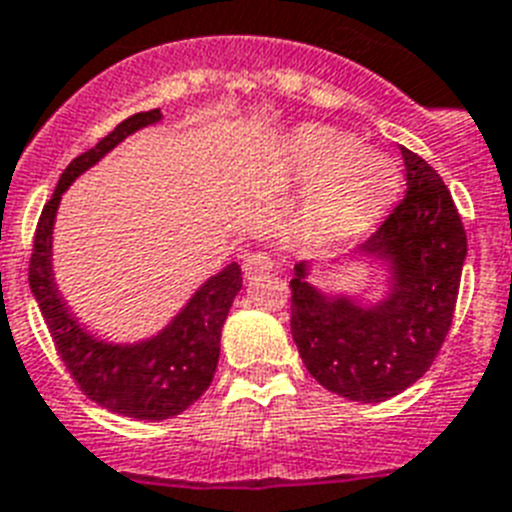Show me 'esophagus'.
Returning a JSON list of instances; mask_svg holds the SVG:
<instances>
[{
  "label": "esophagus",
  "instance_id": "obj_1",
  "mask_svg": "<svg viewBox=\"0 0 512 512\" xmlns=\"http://www.w3.org/2000/svg\"><path fill=\"white\" fill-rule=\"evenodd\" d=\"M272 269H274L272 253L256 251V253H248L246 259H243V272H246L248 280H253V277H261V274H266V272H272Z\"/></svg>",
  "mask_w": 512,
  "mask_h": 512
}]
</instances>
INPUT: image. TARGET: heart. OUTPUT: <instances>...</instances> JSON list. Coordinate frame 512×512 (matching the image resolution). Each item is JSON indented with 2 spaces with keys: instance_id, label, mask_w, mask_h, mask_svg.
Wrapping results in <instances>:
<instances>
[{
  "instance_id": "heart-1",
  "label": "heart",
  "mask_w": 512,
  "mask_h": 512,
  "mask_svg": "<svg viewBox=\"0 0 512 512\" xmlns=\"http://www.w3.org/2000/svg\"><path fill=\"white\" fill-rule=\"evenodd\" d=\"M285 159L298 180L316 183L308 219L322 230H361L382 217L398 193L400 175L390 156L361 149L337 130H298L287 141Z\"/></svg>"
}]
</instances>
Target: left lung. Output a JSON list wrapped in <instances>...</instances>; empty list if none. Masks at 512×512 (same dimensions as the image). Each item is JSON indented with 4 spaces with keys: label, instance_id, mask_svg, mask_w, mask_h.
I'll return each instance as SVG.
<instances>
[{
    "label": "left lung",
    "instance_id": "1",
    "mask_svg": "<svg viewBox=\"0 0 512 512\" xmlns=\"http://www.w3.org/2000/svg\"><path fill=\"white\" fill-rule=\"evenodd\" d=\"M403 201L361 253L390 264V293L374 306L327 298L308 282V264L290 280V332L308 374L340 398L382 403L424 377L453 324L466 230L434 167L408 149Z\"/></svg>",
    "mask_w": 512,
    "mask_h": 512
}]
</instances>
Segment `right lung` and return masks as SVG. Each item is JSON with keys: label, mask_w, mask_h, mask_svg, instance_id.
Masks as SVG:
<instances>
[{"label": "right lung", "mask_w": 512, "mask_h": 512, "mask_svg": "<svg viewBox=\"0 0 512 512\" xmlns=\"http://www.w3.org/2000/svg\"><path fill=\"white\" fill-rule=\"evenodd\" d=\"M162 120L159 109L138 112L122 120L94 149L75 156L59 177L57 190L46 201L33 235L28 282L59 358L83 395L120 416L138 421H162L196 403L214 379L219 361V337L235 295L243 287L240 266L232 261L198 287L188 306L172 324L151 340L135 345H112L96 340L67 314L65 301L52 277V227L59 198L75 177L94 167L101 156L125 141L130 133Z\"/></svg>", "instance_id": "obj_1"}]
</instances>
